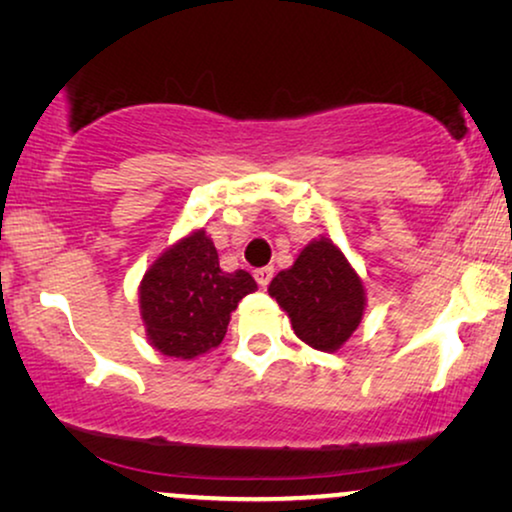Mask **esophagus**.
Masks as SVG:
<instances>
[{
	"label": "esophagus",
	"instance_id": "obj_1",
	"mask_svg": "<svg viewBox=\"0 0 512 512\" xmlns=\"http://www.w3.org/2000/svg\"><path fill=\"white\" fill-rule=\"evenodd\" d=\"M272 275H275V268H272V265H265V268H258V270L254 272L258 286H263V289L270 284Z\"/></svg>",
	"mask_w": 512,
	"mask_h": 512
}]
</instances>
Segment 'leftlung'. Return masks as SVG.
I'll return each instance as SVG.
<instances>
[{
    "instance_id": "obj_1",
    "label": "left lung",
    "mask_w": 512,
    "mask_h": 512,
    "mask_svg": "<svg viewBox=\"0 0 512 512\" xmlns=\"http://www.w3.org/2000/svg\"><path fill=\"white\" fill-rule=\"evenodd\" d=\"M268 293L289 314L298 338L319 352H338L366 310L361 277L328 237L307 244L296 263L272 279Z\"/></svg>"
}]
</instances>
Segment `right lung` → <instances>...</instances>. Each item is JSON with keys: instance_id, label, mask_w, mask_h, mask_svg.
Segmentation results:
<instances>
[{"instance_id": "1", "label": "right lung", "mask_w": 512, "mask_h": 512, "mask_svg": "<svg viewBox=\"0 0 512 512\" xmlns=\"http://www.w3.org/2000/svg\"><path fill=\"white\" fill-rule=\"evenodd\" d=\"M254 291V277L223 272L212 237L193 230L163 251L139 284L146 338L160 354L195 359L221 345L230 312Z\"/></svg>"}]
</instances>
